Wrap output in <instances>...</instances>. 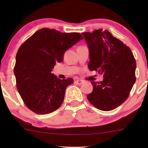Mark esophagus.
<instances>
[{"instance_id": "obj_1", "label": "esophagus", "mask_w": 148, "mask_h": 148, "mask_svg": "<svg viewBox=\"0 0 148 148\" xmlns=\"http://www.w3.org/2000/svg\"><path fill=\"white\" fill-rule=\"evenodd\" d=\"M75 83L76 84H77V85H82L83 83H84V82H83L82 80H76L75 82Z\"/></svg>"}]
</instances>
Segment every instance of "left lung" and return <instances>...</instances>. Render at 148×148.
Listing matches in <instances>:
<instances>
[{
  "label": "left lung",
  "mask_w": 148,
  "mask_h": 148,
  "mask_svg": "<svg viewBox=\"0 0 148 148\" xmlns=\"http://www.w3.org/2000/svg\"><path fill=\"white\" fill-rule=\"evenodd\" d=\"M90 52L88 68L103 74L102 82H92L93 91L87 96L99 110H114L128 98L135 84L136 61L129 46L108 30L84 32Z\"/></svg>",
  "instance_id": "obj_1"
}]
</instances>
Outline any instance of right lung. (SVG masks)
<instances>
[{"label": "right lung", "mask_w": 148, "mask_h": 148, "mask_svg": "<svg viewBox=\"0 0 148 148\" xmlns=\"http://www.w3.org/2000/svg\"><path fill=\"white\" fill-rule=\"evenodd\" d=\"M79 33H62L42 28L20 46L16 54L14 74L16 86L24 104L38 114L51 113L64 100L66 87L72 78L60 79L52 73L64 53L83 39Z\"/></svg>", "instance_id": "right-lung-1"}]
</instances>
